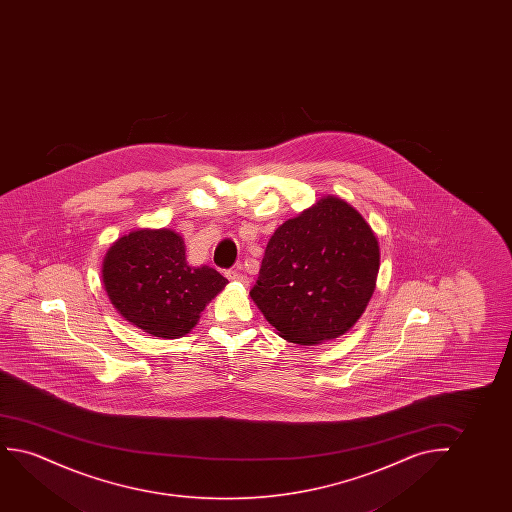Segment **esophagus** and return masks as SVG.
<instances>
[{"label":"esophagus","mask_w":512,"mask_h":512,"mask_svg":"<svg viewBox=\"0 0 512 512\" xmlns=\"http://www.w3.org/2000/svg\"><path fill=\"white\" fill-rule=\"evenodd\" d=\"M225 276L229 278L231 281H239V283H243V285H248L250 281L246 278L245 274L239 273L238 269H232V271H227Z\"/></svg>","instance_id":"esophagus-1"}]
</instances>
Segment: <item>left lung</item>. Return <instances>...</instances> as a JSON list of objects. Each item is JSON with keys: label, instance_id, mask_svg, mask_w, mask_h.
I'll return each instance as SVG.
<instances>
[{"label": "left lung", "instance_id": "1", "mask_svg": "<svg viewBox=\"0 0 512 512\" xmlns=\"http://www.w3.org/2000/svg\"><path fill=\"white\" fill-rule=\"evenodd\" d=\"M379 257L378 236L362 213L323 196L274 231L250 297L288 343L322 344L364 313Z\"/></svg>", "mask_w": 512, "mask_h": 512}]
</instances>
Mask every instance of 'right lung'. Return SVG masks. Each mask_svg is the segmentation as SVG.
<instances>
[{
    "mask_svg": "<svg viewBox=\"0 0 512 512\" xmlns=\"http://www.w3.org/2000/svg\"><path fill=\"white\" fill-rule=\"evenodd\" d=\"M101 278L126 322L161 339L196 327L229 281L210 266H189L185 241L171 229H136L106 252Z\"/></svg>",
    "mask_w": 512,
    "mask_h": 512,
    "instance_id": "1",
    "label": "right lung"
}]
</instances>
